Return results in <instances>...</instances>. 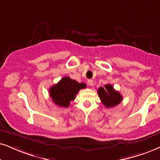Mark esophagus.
I'll return each mask as SVG.
<instances>
[{
  "instance_id": "esophagus-1",
  "label": "esophagus",
  "mask_w": 160,
  "mask_h": 160,
  "mask_svg": "<svg viewBox=\"0 0 160 160\" xmlns=\"http://www.w3.org/2000/svg\"><path fill=\"white\" fill-rule=\"evenodd\" d=\"M88 84L90 86H94V81H93V80H88Z\"/></svg>"
}]
</instances>
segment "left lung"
Listing matches in <instances>:
<instances>
[{
  "label": "left lung",
  "mask_w": 160,
  "mask_h": 160,
  "mask_svg": "<svg viewBox=\"0 0 160 160\" xmlns=\"http://www.w3.org/2000/svg\"><path fill=\"white\" fill-rule=\"evenodd\" d=\"M98 93L101 102L106 108L116 106L122 100V96L120 93L114 90V87L111 84H106L104 87H100Z\"/></svg>",
  "instance_id": "1"
}]
</instances>
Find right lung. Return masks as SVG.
Returning <instances> with one entry per match:
<instances>
[{
    "instance_id": "1",
    "label": "right lung",
    "mask_w": 160,
    "mask_h": 160,
    "mask_svg": "<svg viewBox=\"0 0 160 160\" xmlns=\"http://www.w3.org/2000/svg\"><path fill=\"white\" fill-rule=\"evenodd\" d=\"M86 87V85L84 82L80 83L69 77H64L49 88L50 98L58 106L67 108L71 101L75 99L79 91Z\"/></svg>"
}]
</instances>
